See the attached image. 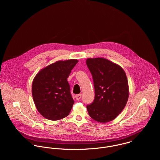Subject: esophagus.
I'll use <instances>...</instances> for the list:
<instances>
[{"instance_id":"esophagus-1","label":"esophagus","mask_w":160,"mask_h":160,"mask_svg":"<svg viewBox=\"0 0 160 160\" xmlns=\"http://www.w3.org/2000/svg\"><path fill=\"white\" fill-rule=\"evenodd\" d=\"M81 96H82V95H81V93H80V94H77V95H75V98H76V99L77 100H79L81 99Z\"/></svg>"}]
</instances>
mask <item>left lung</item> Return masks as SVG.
I'll return each instance as SVG.
<instances>
[{"label":"left lung","instance_id":"left-lung-1","mask_svg":"<svg viewBox=\"0 0 160 160\" xmlns=\"http://www.w3.org/2000/svg\"><path fill=\"white\" fill-rule=\"evenodd\" d=\"M94 84L95 98L87 106L93 119L102 123L113 121L124 108L129 98L126 74L119 65L102 57L86 60Z\"/></svg>","mask_w":160,"mask_h":160}]
</instances>
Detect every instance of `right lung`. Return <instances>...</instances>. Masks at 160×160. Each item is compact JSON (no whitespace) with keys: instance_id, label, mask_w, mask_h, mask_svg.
<instances>
[{"instance_id":"add662e5","label":"right lung","mask_w":160,"mask_h":160,"mask_svg":"<svg viewBox=\"0 0 160 160\" xmlns=\"http://www.w3.org/2000/svg\"><path fill=\"white\" fill-rule=\"evenodd\" d=\"M78 60H59L41 69L32 84V95L38 111L52 121L68 115L74 104L67 78Z\"/></svg>"}]
</instances>
